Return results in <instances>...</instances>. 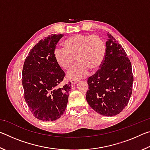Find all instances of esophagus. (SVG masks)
Listing matches in <instances>:
<instances>
[{"label":"esophagus","mask_w":150,"mask_h":150,"mask_svg":"<svg viewBox=\"0 0 150 150\" xmlns=\"http://www.w3.org/2000/svg\"><path fill=\"white\" fill-rule=\"evenodd\" d=\"M77 82H78V80H71V84L73 85H75Z\"/></svg>","instance_id":"34e87169"}]
</instances>
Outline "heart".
I'll list each match as a JSON object with an SVG mask.
<instances>
[{
  "label": "heart",
  "instance_id": "heart-1",
  "mask_svg": "<svg viewBox=\"0 0 150 150\" xmlns=\"http://www.w3.org/2000/svg\"><path fill=\"white\" fill-rule=\"evenodd\" d=\"M63 45L64 48L56 47L54 50V58L63 69H69L77 59L78 62L67 73V77L71 79L85 77L90 69H99L105 59L106 45L98 35L75 34L66 39Z\"/></svg>",
  "mask_w": 150,
  "mask_h": 150
}]
</instances>
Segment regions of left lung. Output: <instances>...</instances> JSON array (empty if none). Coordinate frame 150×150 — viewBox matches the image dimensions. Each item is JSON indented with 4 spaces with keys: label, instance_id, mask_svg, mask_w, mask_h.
<instances>
[{
    "label": "left lung",
    "instance_id": "obj_1",
    "mask_svg": "<svg viewBox=\"0 0 150 150\" xmlns=\"http://www.w3.org/2000/svg\"><path fill=\"white\" fill-rule=\"evenodd\" d=\"M107 35L105 59L100 69L88 79L86 99L96 112L113 116L128 105L134 77L131 62L125 51L111 34Z\"/></svg>",
    "mask_w": 150,
    "mask_h": 150
}]
</instances>
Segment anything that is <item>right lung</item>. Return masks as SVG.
<instances>
[{"instance_id":"obj_1","label":"right lung","mask_w":150,"mask_h":150,"mask_svg":"<svg viewBox=\"0 0 150 150\" xmlns=\"http://www.w3.org/2000/svg\"><path fill=\"white\" fill-rule=\"evenodd\" d=\"M63 34H52L35 44L24 63L22 83L24 99L35 118L42 121L59 118L67 107L71 83L59 87L65 73L54 52Z\"/></svg>"}]
</instances>
